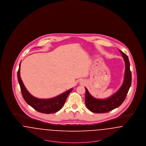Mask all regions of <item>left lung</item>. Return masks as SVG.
<instances>
[{
  "label": "left lung",
  "mask_w": 146,
  "mask_h": 146,
  "mask_svg": "<svg viewBox=\"0 0 146 146\" xmlns=\"http://www.w3.org/2000/svg\"><path fill=\"white\" fill-rule=\"evenodd\" d=\"M125 63V75L121 86L114 94L106 99H98L92 96L85 88V104L90 111L97 113H104L118 108L125 100L131 84V72L127 56L119 50Z\"/></svg>",
  "instance_id": "1"
}]
</instances>
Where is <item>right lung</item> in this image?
<instances>
[{
    "mask_svg": "<svg viewBox=\"0 0 146 146\" xmlns=\"http://www.w3.org/2000/svg\"><path fill=\"white\" fill-rule=\"evenodd\" d=\"M20 66L17 72V78L21 88V93L25 101L36 111L42 113L50 114L60 111L64 104L66 100L73 89L63 92L55 97L49 99H39L33 96L25 88L20 76Z\"/></svg>",
    "mask_w": 146,
    "mask_h": 146,
    "instance_id": "right-lung-1",
    "label": "right lung"
}]
</instances>
